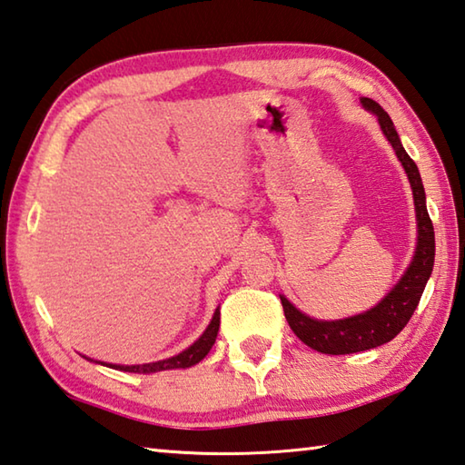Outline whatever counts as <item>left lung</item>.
<instances>
[{"label":"left lung","instance_id":"1","mask_svg":"<svg viewBox=\"0 0 465 465\" xmlns=\"http://www.w3.org/2000/svg\"><path fill=\"white\" fill-rule=\"evenodd\" d=\"M361 105L378 117L380 128H382L384 136L391 142L396 156L402 163L404 173L409 176L417 211V250L407 272L394 284V289L376 307L366 311V313L337 321H319L301 313L289 299L281 294L284 317L289 321L294 335L302 343H307L309 348L321 353H329V356H345V353L366 351L394 340L402 331L404 325L409 323L412 313H415L420 294H423L429 276L433 272L435 262V232L431 217L427 213L425 189L423 181H420L419 168L407 154V150L402 148L391 115L374 99L361 97Z\"/></svg>","mask_w":465,"mask_h":465}]
</instances>
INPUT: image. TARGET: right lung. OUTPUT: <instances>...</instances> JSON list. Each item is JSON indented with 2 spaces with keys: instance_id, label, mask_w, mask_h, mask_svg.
<instances>
[{
  "instance_id": "obj_1",
  "label": "right lung",
  "mask_w": 465,
  "mask_h": 465,
  "mask_svg": "<svg viewBox=\"0 0 465 465\" xmlns=\"http://www.w3.org/2000/svg\"><path fill=\"white\" fill-rule=\"evenodd\" d=\"M219 331V309H215L213 319L207 325V329L203 331V335L199 340L187 348L184 351H181L179 356H173L168 360H160V361H152V364H138V366H120V364H105L109 368L115 370H124V372H138V374H154V372H163V370H176V368H191L199 364L203 360L209 350L213 348L215 337ZM99 364V361H97Z\"/></svg>"
}]
</instances>
